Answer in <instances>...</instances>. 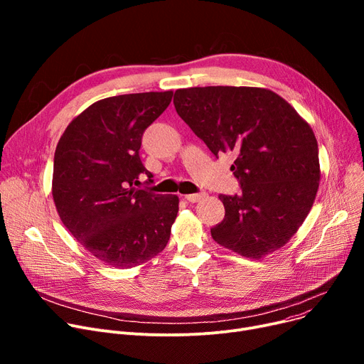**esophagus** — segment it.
<instances>
[{
  "label": "esophagus",
  "instance_id": "34e87169",
  "mask_svg": "<svg viewBox=\"0 0 364 364\" xmlns=\"http://www.w3.org/2000/svg\"><path fill=\"white\" fill-rule=\"evenodd\" d=\"M202 198H205V195L203 193H198V195H186L184 196V199L187 200V202H199Z\"/></svg>",
  "mask_w": 364,
  "mask_h": 364
}]
</instances>
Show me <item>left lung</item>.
I'll return each instance as SVG.
<instances>
[{"instance_id":"1","label":"left lung","mask_w":364,"mask_h":364,"mask_svg":"<svg viewBox=\"0 0 364 364\" xmlns=\"http://www.w3.org/2000/svg\"><path fill=\"white\" fill-rule=\"evenodd\" d=\"M180 118L214 155L232 153L242 192L220 195L224 220L213 239L259 259L291 240L314 203L320 164L309 122L279 94L258 87H193L176 91Z\"/></svg>"}]
</instances>
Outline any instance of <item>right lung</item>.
Instances as JSON below:
<instances>
[{
	"instance_id": "obj_1",
	"label": "right lung",
	"mask_w": 364,
	"mask_h": 364,
	"mask_svg": "<svg viewBox=\"0 0 364 364\" xmlns=\"http://www.w3.org/2000/svg\"><path fill=\"white\" fill-rule=\"evenodd\" d=\"M172 91L122 94L92 103L57 143L53 199L65 227L97 259L137 267L165 250L178 213L177 195L136 188L149 172L139 150L144 129Z\"/></svg>"
}]
</instances>
